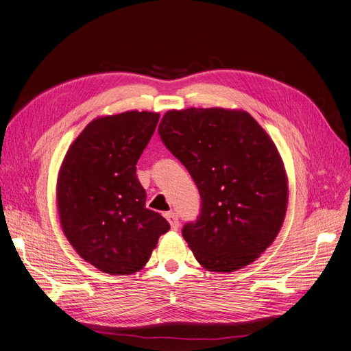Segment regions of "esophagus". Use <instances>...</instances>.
Instances as JSON below:
<instances>
[{"mask_svg": "<svg viewBox=\"0 0 351 351\" xmlns=\"http://www.w3.org/2000/svg\"><path fill=\"white\" fill-rule=\"evenodd\" d=\"M165 219L169 222V226H171L173 230H177V228H178V218H177V215L174 214V212H167V214H165Z\"/></svg>", "mask_w": 351, "mask_h": 351, "instance_id": "obj_1", "label": "esophagus"}]
</instances>
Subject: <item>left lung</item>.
Instances as JSON below:
<instances>
[{"instance_id": "1", "label": "left lung", "mask_w": 351, "mask_h": 351, "mask_svg": "<svg viewBox=\"0 0 351 351\" xmlns=\"http://www.w3.org/2000/svg\"><path fill=\"white\" fill-rule=\"evenodd\" d=\"M159 136L195 180L202 199L183 237L212 272H234L256 261L277 239L289 205L282 158L243 110H169Z\"/></svg>"}]
</instances>
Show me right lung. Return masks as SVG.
<instances>
[{
    "instance_id": "right-lung-1",
    "label": "right lung",
    "mask_w": 351,
    "mask_h": 351,
    "mask_svg": "<svg viewBox=\"0 0 351 351\" xmlns=\"http://www.w3.org/2000/svg\"><path fill=\"white\" fill-rule=\"evenodd\" d=\"M158 112L125 111L92 120L70 145L57 177L62 232L82 259L110 275H130L149 261L169 224L145 206L136 164Z\"/></svg>"
}]
</instances>
